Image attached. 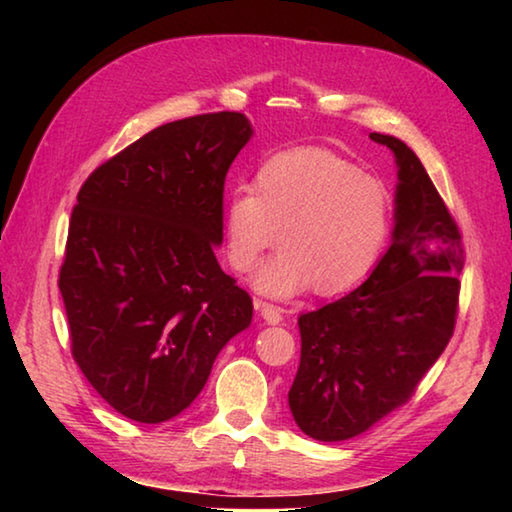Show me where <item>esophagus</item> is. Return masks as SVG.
Masks as SVG:
<instances>
[{
	"label": "esophagus",
	"instance_id": "1",
	"mask_svg": "<svg viewBox=\"0 0 512 512\" xmlns=\"http://www.w3.org/2000/svg\"><path fill=\"white\" fill-rule=\"evenodd\" d=\"M259 311H262L266 323H271V325H277L284 320V311L280 307L271 305V302H259Z\"/></svg>",
	"mask_w": 512,
	"mask_h": 512
}]
</instances>
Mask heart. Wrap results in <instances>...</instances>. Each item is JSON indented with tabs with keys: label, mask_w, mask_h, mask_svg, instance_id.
Segmentation results:
<instances>
[{
	"label": "heart",
	"mask_w": 512,
	"mask_h": 512,
	"mask_svg": "<svg viewBox=\"0 0 512 512\" xmlns=\"http://www.w3.org/2000/svg\"><path fill=\"white\" fill-rule=\"evenodd\" d=\"M277 230L284 248L259 268L255 289L289 298L314 282L336 296L375 271L391 237V196L381 180L320 146L280 151L259 164L253 192L239 187L225 203L232 268L253 271Z\"/></svg>",
	"instance_id": "1"
}]
</instances>
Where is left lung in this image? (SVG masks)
<instances>
[{
    "instance_id": "left-lung-1",
    "label": "left lung",
    "mask_w": 512,
    "mask_h": 512,
    "mask_svg": "<svg viewBox=\"0 0 512 512\" xmlns=\"http://www.w3.org/2000/svg\"><path fill=\"white\" fill-rule=\"evenodd\" d=\"M397 160L393 244L366 282L298 318L300 366L289 391L309 438L359 436L413 397L452 339L465 246L429 173L393 135L370 133Z\"/></svg>"
}]
</instances>
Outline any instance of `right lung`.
Returning a JSON list of instances; mask_svg holds the SVG:
<instances>
[{
  "label": "right lung",
  "instance_id": "add662e5",
  "mask_svg": "<svg viewBox=\"0 0 512 512\" xmlns=\"http://www.w3.org/2000/svg\"><path fill=\"white\" fill-rule=\"evenodd\" d=\"M250 135L241 112L169 121L99 164L76 196L58 273L72 357L135 422L185 411L253 318L214 255L225 176Z\"/></svg>",
  "mask_w": 512,
  "mask_h": 512
}]
</instances>
